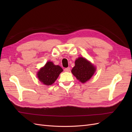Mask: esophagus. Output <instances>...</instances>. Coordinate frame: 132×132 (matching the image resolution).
Wrapping results in <instances>:
<instances>
[{"mask_svg":"<svg viewBox=\"0 0 132 132\" xmlns=\"http://www.w3.org/2000/svg\"><path fill=\"white\" fill-rule=\"evenodd\" d=\"M70 68H66L64 69V70L65 71H67V72H69V71H70Z\"/></svg>","mask_w":132,"mask_h":132,"instance_id":"34e87169","label":"esophagus"}]
</instances>
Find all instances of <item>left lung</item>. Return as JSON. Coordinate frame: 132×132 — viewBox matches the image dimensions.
Segmentation results:
<instances>
[{"label": "left lung", "instance_id": "left-lung-1", "mask_svg": "<svg viewBox=\"0 0 132 132\" xmlns=\"http://www.w3.org/2000/svg\"><path fill=\"white\" fill-rule=\"evenodd\" d=\"M96 70L95 67L83 57H79L75 62L71 73L79 80L84 83L92 77Z\"/></svg>", "mask_w": 132, "mask_h": 132}]
</instances>
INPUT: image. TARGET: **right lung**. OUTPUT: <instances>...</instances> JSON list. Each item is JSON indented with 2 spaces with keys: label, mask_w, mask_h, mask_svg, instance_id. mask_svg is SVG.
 Wrapping results in <instances>:
<instances>
[{
  "label": "right lung",
  "mask_w": 132,
  "mask_h": 132,
  "mask_svg": "<svg viewBox=\"0 0 132 132\" xmlns=\"http://www.w3.org/2000/svg\"><path fill=\"white\" fill-rule=\"evenodd\" d=\"M63 69L59 65H55L53 62H48L45 67L38 71L37 77L43 84L51 85L58 78Z\"/></svg>",
  "instance_id": "right-lung-1"
}]
</instances>
